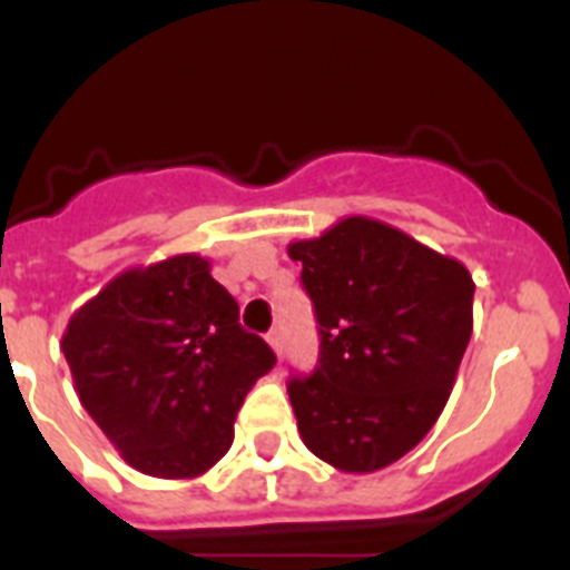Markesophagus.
<instances>
[{"label": "esophagus", "instance_id": "obj_1", "mask_svg": "<svg viewBox=\"0 0 570 570\" xmlns=\"http://www.w3.org/2000/svg\"><path fill=\"white\" fill-rule=\"evenodd\" d=\"M268 345L274 347V354L282 360V331L279 328L271 331V334H268Z\"/></svg>", "mask_w": 570, "mask_h": 570}]
</instances>
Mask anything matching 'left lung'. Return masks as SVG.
Instances as JSON below:
<instances>
[{
    "label": "left lung",
    "instance_id": "1",
    "mask_svg": "<svg viewBox=\"0 0 570 570\" xmlns=\"http://www.w3.org/2000/svg\"><path fill=\"white\" fill-rule=\"evenodd\" d=\"M320 365L288 382L302 442L345 473L394 465L434 428L473 331V279L405 230L345 216L296 239Z\"/></svg>",
    "mask_w": 570,
    "mask_h": 570
}]
</instances>
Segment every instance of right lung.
<instances>
[{"mask_svg":"<svg viewBox=\"0 0 570 570\" xmlns=\"http://www.w3.org/2000/svg\"><path fill=\"white\" fill-rule=\"evenodd\" d=\"M62 351L110 445L159 480H194L228 454L236 411L276 362L199 254L114 276L73 311Z\"/></svg>","mask_w":570,"mask_h":570,"instance_id":"1","label":"right lung"}]
</instances>
